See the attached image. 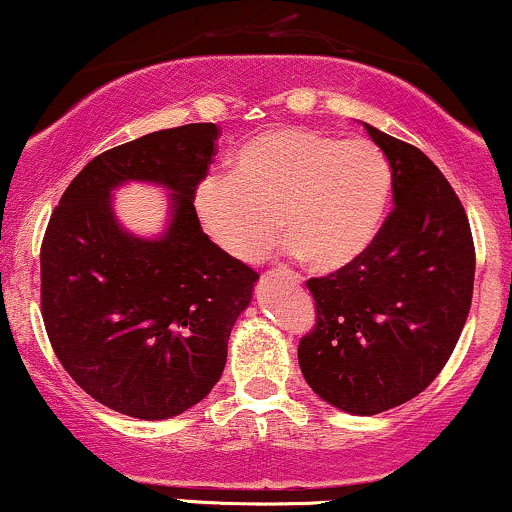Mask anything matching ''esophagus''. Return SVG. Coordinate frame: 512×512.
<instances>
[{
	"mask_svg": "<svg viewBox=\"0 0 512 512\" xmlns=\"http://www.w3.org/2000/svg\"><path fill=\"white\" fill-rule=\"evenodd\" d=\"M269 276H284V279H289L291 284H301V281H303L301 274L289 272V269H276V272H269Z\"/></svg>",
	"mask_w": 512,
	"mask_h": 512,
	"instance_id": "34e87169",
	"label": "esophagus"
}]
</instances>
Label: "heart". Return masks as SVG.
I'll use <instances>...</instances> for the list:
<instances>
[{"instance_id":"obj_1","label":"heart","mask_w":512,"mask_h":512,"mask_svg":"<svg viewBox=\"0 0 512 512\" xmlns=\"http://www.w3.org/2000/svg\"><path fill=\"white\" fill-rule=\"evenodd\" d=\"M392 197V170L368 139L279 127L257 134L231 175L199 180L195 211L216 248L255 260L284 236L315 272H337L370 248Z\"/></svg>"}]
</instances>
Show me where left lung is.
Returning a JSON list of instances; mask_svg holds the SVG:
<instances>
[{
  "label": "left lung",
  "mask_w": 512,
  "mask_h": 512,
  "mask_svg": "<svg viewBox=\"0 0 512 512\" xmlns=\"http://www.w3.org/2000/svg\"><path fill=\"white\" fill-rule=\"evenodd\" d=\"M366 127L392 170V207L358 260L308 281L315 327L298 344L305 383L358 416L424 392L460 339L474 240L460 197L424 151Z\"/></svg>",
  "instance_id": "8db88e82"
}]
</instances>
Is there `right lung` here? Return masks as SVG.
<instances>
[{"label": "right lung", "mask_w": 512, "mask_h": 512, "mask_svg": "<svg viewBox=\"0 0 512 512\" xmlns=\"http://www.w3.org/2000/svg\"><path fill=\"white\" fill-rule=\"evenodd\" d=\"M214 122L161 129L103 151L69 182L40 245V308L55 356L86 395L144 421L195 407L219 383L257 272L202 231ZM127 179L174 190L161 239L121 231L109 192Z\"/></svg>", "instance_id": "1"}]
</instances>
